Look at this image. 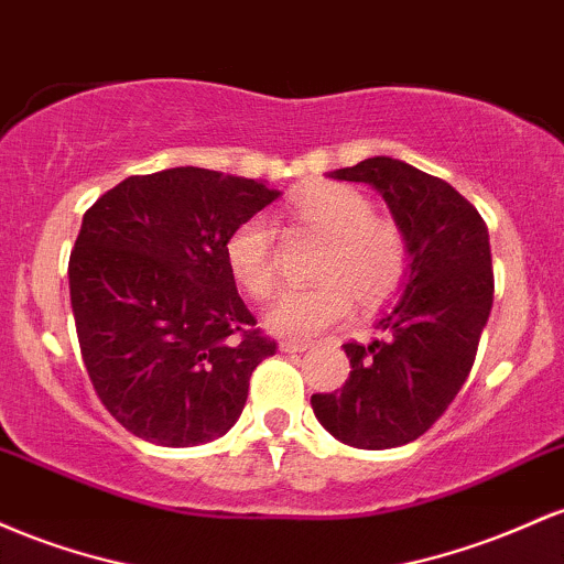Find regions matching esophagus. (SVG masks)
I'll return each instance as SVG.
<instances>
[{"mask_svg":"<svg viewBox=\"0 0 564 564\" xmlns=\"http://www.w3.org/2000/svg\"><path fill=\"white\" fill-rule=\"evenodd\" d=\"M280 349H282L284 354H301V351L308 349V344H295V340H282Z\"/></svg>","mask_w":564,"mask_h":564,"instance_id":"esophagus-1","label":"esophagus"}]
</instances>
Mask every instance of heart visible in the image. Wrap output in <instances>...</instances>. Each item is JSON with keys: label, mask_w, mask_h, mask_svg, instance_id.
Wrapping results in <instances>:
<instances>
[{"label": "heart", "mask_w": 564, "mask_h": 564, "mask_svg": "<svg viewBox=\"0 0 564 564\" xmlns=\"http://www.w3.org/2000/svg\"><path fill=\"white\" fill-rule=\"evenodd\" d=\"M288 215L303 229L325 239L316 258L312 288L284 290L265 312V327L280 338L306 340L344 319L354 299L381 306L408 276V239L394 220L372 215L370 199L346 183H308L288 202ZM224 258L234 282L252 299L274 290V245L271 220L250 215L226 237Z\"/></svg>", "instance_id": "b5f03b06"}]
</instances>
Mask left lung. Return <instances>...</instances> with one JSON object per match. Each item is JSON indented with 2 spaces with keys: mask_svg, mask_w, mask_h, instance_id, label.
<instances>
[{
  "mask_svg": "<svg viewBox=\"0 0 564 564\" xmlns=\"http://www.w3.org/2000/svg\"><path fill=\"white\" fill-rule=\"evenodd\" d=\"M330 178L381 194L408 239L400 301L376 319L367 346L344 344L351 362L338 394H314L316 421L344 445L386 451L419 440L455 400L492 308L490 234L451 183L391 156H370Z\"/></svg>",
  "mask_w": 564,
  "mask_h": 564,
  "instance_id": "8db88e82",
  "label": "left lung"
}]
</instances>
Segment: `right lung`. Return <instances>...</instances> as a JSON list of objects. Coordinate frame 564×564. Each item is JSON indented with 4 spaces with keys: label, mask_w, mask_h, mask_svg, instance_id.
<instances>
[{
    "label": "right lung",
    "mask_w": 564,
    "mask_h": 564,
    "mask_svg": "<svg viewBox=\"0 0 564 564\" xmlns=\"http://www.w3.org/2000/svg\"><path fill=\"white\" fill-rule=\"evenodd\" d=\"M265 181L205 167L132 175L82 218L68 261L74 322L95 394L162 447L218 440L276 351L239 299L224 245L271 205Z\"/></svg>",
    "instance_id": "right-lung-1"
}]
</instances>
